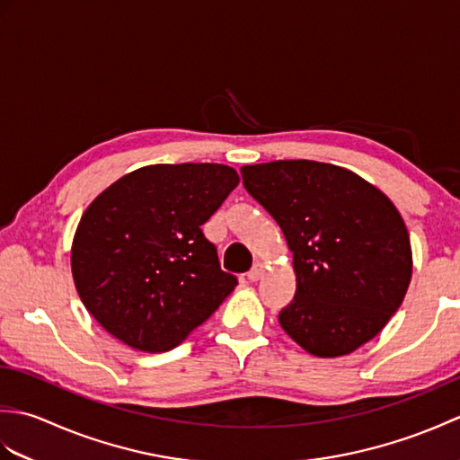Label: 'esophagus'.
Segmentation results:
<instances>
[{
    "mask_svg": "<svg viewBox=\"0 0 460 460\" xmlns=\"http://www.w3.org/2000/svg\"><path fill=\"white\" fill-rule=\"evenodd\" d=\"M262 272H265V267H262V262H255V265H252V269L247 272V279L251 282H257L262 277Z\"/></svg>",
    "mask_w": 460,
    "mask_h": 460,
    "instance_id": "34e87169",
    "label": "esophagus"
}]
</instances>
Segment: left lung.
<instances>
[{
    "label": "left lung",
    "instance_id": "obj_1",
    "mask_svg": "<svg viewBox=\"0 0 460 460\" xmlns=\"http://www.w3.org/2000/svg\"><path fill=\"white\" fill-rule=\"evenodd\" d=\"M243 185L280 225L296 292L282 330L318 358L351 354L402 306L413 257L402 215L354 172L312 160L243 165Z\"/></svg>",
    "mask_w": 460,
    "mask_h": 460
}]
</instances>
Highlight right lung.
<instances>
[{"label": "right lung", "instance_id": "add662e5", "mask_svg": "<svg viewBox=\"0 0 460 460\" xmlns=\"http://www.w3.org/2000/svg\"><path fill=\"white\" fill-rule=\"evenodd\" d=\"M223 164H155L126 173L83 213L75 287L94 320L142 351L172 349L237 285L201 225L237 188Z\"/></svg>", "mask_w": 460, "mask_h": 460}]
</instances>
